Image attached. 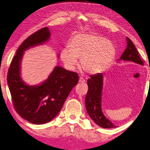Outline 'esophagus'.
<instances>
[{"label": "esophagus", "mask_w": 150, "mask_h": 150, "mask_svg": "<svg viewBox=\"0 0 150 150\" xmlns=\"http://www.w3.org/2000/svg\"><path fill=\"white\" fill-rule=\"evenodd\" d=\"M79 82H80V83H83L86 82V80H85V79L82 77H80V79H79Z\"/></svg>", "instance_id": "esophagus-1"}]
</instances>
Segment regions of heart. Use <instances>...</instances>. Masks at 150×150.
Wrapping results in <instances>:
<instances>
[{
  "mask_svg": "<svg viewBox=\"0 0 150 150\" xmlns=\"http://www.w3.org/2000/svg\"><path fill=\"white\" fill-rule=\"evenodd\" d=\"M116 49L106 38L94 34H78L69 42V48L62 50L61 59L67 68L73 69L80 59V65L84 72L97 74L112 63Z\"/></svg>",
  "mask_w": 150,
  "mask_h": 150,
  "instance_id": "obj_1",
  "label": "heart"
}]
</instances>
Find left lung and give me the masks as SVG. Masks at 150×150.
<instances>
[{"label": "left lung", "instance_id": "1", "mask_svg": "<svg viewBox=\"0 0 150 150\" xmlns=\"http://www.w3.org/2000/svg\"><path fill=\"white\" fill-rule=\"evenodd\" d=\"M127 46L124 51L120 59L127 61H132L137 64L144 65L143 60L140 57V53L136 49L134 44L131 39L127 38ZM103 75L98 73L91 75L87 80L88 91L86 97V106L87 112L91 119L103 128H115L111 121L104 116L101 109V93L103 89Z\"/></svg>", "mask_w": 150, "mask_h": 150}]
</instances>
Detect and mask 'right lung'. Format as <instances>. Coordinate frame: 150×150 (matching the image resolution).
<instances>
[{
	"label": "right lung",
	"instance_id": "right-lung-1",
	"mask_svg": "<svg viewBox=\"0 0 150 150\" xmlns=\"http://www.w3.org/2000/svg\"><path fill=\"white\" fill-rule=\"evenodd\" d=\"M47 27L29 36L20 45L8 69L7 81L12 104L17 113L34 124H44L53 120L60 112L69 93L77 85V73L55 67L47 80L38 86L25 84L20 76L21 61L24 51L49 40Z\"/></svg>",
	"mask_w": 150,
	"mask_h": 150
}]
</instances>
